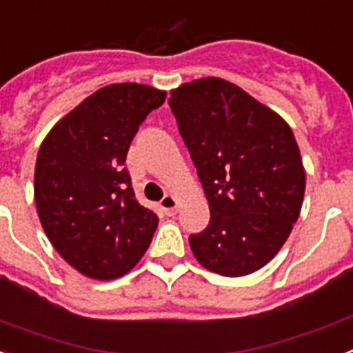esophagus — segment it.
Segmentation results:
<instances>
[{
    "label": "esophagus",
    "mask_w": 353,
    "mask_h": 353,
    "mask_svg": "<svg viewBox=\"0 0 353 353\" xmlns=\"http://www.w3.org/2000/svg\"><path fill=\"white\" fill-rule=\"evenodd\" d=\"M160 208L164 209L165 214L173 216V214H176V211H179V200H176L173 194H165V196L160 200Z\"/></svg>",
    "instance_id": "34e87169"
}]
</instances>
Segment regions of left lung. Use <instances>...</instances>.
Wrapping results in <instances>:
<instances>
[{
	"instance_id": "obj_1",
	"label": "left lung",
	"mask_w": 353,
	"mask_h": 353,
	"mask_svg": "<svg viewBox=\"0 0 353 353\" xmlns=\"http://www.w3.org/2000/svg\"><path fill=\"white\" fill-rule=\"evenodd\" d=\"M170 106L211 211L208 229L189 236L194 258L227 278L260 270L301 212L305 168L292 130L220 77L171 90Z\"/></svg>"
}]
</instances>
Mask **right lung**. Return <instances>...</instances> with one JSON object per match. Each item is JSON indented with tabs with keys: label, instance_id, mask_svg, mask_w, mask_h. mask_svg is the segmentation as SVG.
Listing matches in <instances>:
<instances>
[{
	"label": "right lung",
	"instance_id": "right-lung-1",
	"mask_svg": "<svg viewBox=\"0 0 353 353\" xmlns=\"http://www.w3.org/2000/svg\"><path fill=\"white\" fill-rule=\"evenodd\" d=\"M164 101V90L148 84H110L41 142L34 173L41 225L83 276L121 278L150 247L159 216L137 202L124 162L142 121Z\"/></svg>",
	"mask_w": 353,
	"mask_h": 353
}]
</instances>
